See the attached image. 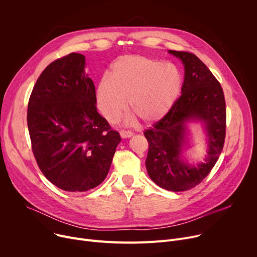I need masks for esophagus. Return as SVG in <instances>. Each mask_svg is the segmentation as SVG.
<instances>
[{"instance_id":"obj_1","label":"esophagus","mask_w":257,"mask_h":257,"mask_svg":"<svg viewBox=\"0 0 257 257\" xmlns=\"http://www.w3.org/2000/svg\"><path fill=\"white\" fill-rule=\"evenodd\" d=\"M120 135H121L122 138H129L133 135V133L131 131H128V130H121Z\"/></svg>"}]
</instances>
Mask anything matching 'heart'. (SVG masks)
<instances>
[{"label":"heart","mask_w":257,"mask_h":257,"mask_svg":"<svg viewBox=\"0 0 257 257\" xmlns=\"http://www.w3.org/2000/svg\"><path fill=\"white\" fill-rule=\"evenodd\" d=\"M182 77L171 63L125 55L110 65L108 78L96 89L97 106L108 122H115L127 108L145 124H154L169 112L181 90Z\"/></svg>","instance_id":"obj_1"}]
</instances>
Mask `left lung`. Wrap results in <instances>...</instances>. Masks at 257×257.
Returning <instances> with one entry per match:
<instances>
[{
    "mask_svg": "<svg viewBox=\"0 0 257 257\" xmlns=\"http://www.w3.org/2000/svg\"><path fill=\"white\" fill-rule=\"evenodd\" d=\"M169 53L184 64L181 95L164 118L144 132L149 143L146 166L160 188L183 192L201 183L221 154L226 128L225 99L220 83L195 54L174 50ZM191 118L203 120L208 136V156L197 168L185 166L180 160L185 142L184 123Z\"/></svg>",
    "mask_w": 257,
    "mask_h": 257,
    "instance_id": "obj_1",
    "label": "left lung"
}]
</instances>
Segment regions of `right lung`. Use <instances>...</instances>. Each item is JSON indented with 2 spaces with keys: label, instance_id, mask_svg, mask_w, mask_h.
<instances>
[{
  "label": "right lung",
  "instance_id": "1",
  "mask_svg": "<svg viewBox=\"0 0 257 257\" xmlns=\"http://www.w3.org/2000/svg\"><path fill=\"white\" fill-rule=\"evenodd\" d=\"M85 56L69 53L38 78L29 100L28 127L37 164L66 192H87L106 177L118 131L96 108L95 86L85 74Z\"/></svg>",
  "mask_w": 257,
  "mask_h": 257
}]
</instances>
